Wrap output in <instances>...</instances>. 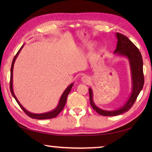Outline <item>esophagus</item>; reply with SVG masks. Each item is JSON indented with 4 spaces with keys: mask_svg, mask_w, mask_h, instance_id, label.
<instances>
[{
    "mask_svg": "<svg viewBox=\"0 0 152 152\" xmlns=\"http://www.w3.org/2000/svg\"><path fill=\"white\" fill-rule=\"evenodd\" d=\"M81 81L82 83H88L90 80H89V78L87 76H83L81 78Z\"/></svg>",
    "mask_w": 152,
    "mask_h": 152,
    "instance_id": "34e87169",
    "label": "esophagus"
}]
</instances>
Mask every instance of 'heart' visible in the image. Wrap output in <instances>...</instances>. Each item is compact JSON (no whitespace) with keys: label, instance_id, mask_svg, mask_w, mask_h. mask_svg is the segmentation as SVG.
Masks as SVG:
<instances>
[{"label":"heart","instance_id":"heart-1","mask_svg":"<svg viewBox=\"0 0 152 152\" xmlns=\"http://www.w3.org/2000/svg\"><path fill=\"white\" fill-rule=\"evenodd\" d=\"M96 45V42H90L89 43V48H91H91H93L94 47H95Z\"/></svg>","mask_w":152,"mask_h":152}]
</instances>
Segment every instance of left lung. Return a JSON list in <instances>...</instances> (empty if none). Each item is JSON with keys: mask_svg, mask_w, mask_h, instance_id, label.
Returning <instances> with one entry per match:
<instances>
[{"mask_svg": "<svg viewBox=\"0 0 152 152\" xmlns=\"http://www.w3.org/2000/svg\"><path fill=\"white\" fill-rule=\"evenodd\" d=\"M118 39L117 46L114 53L115 57L127 58L129 63L131 77V93L124 104L114 110H107L99 108L93 101V93L89 88L90 104L92 108L100 115L104 116H115L127 112L133 105L137 96L143 88L144 78L143 74V61L139 50L129 38L120 33H115Z\"/></svg>", "mask_w": 152, "mask_h": 152, "instance_id": "left-lung-1", "label": "left lung"}]
</instances>
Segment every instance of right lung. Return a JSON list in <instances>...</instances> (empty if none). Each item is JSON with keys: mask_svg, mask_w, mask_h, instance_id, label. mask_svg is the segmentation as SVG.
<instances>
[{"mask_svg": "<svg viewBox=\"0 0 152 152\" xmlns=\"http://www.w3.org/2000/svg\"><path fill=\"white\" fill-rule=\"evenodd\" d=\"M24 45H25V44L23 45L20 49H19V50L18 51V53L15 55V56L14 57V59H13L12 63L11 70H10V91H11L12 95L13 96H14V98L15 99L16 102H18V104L19 105V106H20L21 108L25 113H26V114H27V115L29 116L30 118H33V119H46L53 118L55 117H56V116L59 114L61 111H62V110L63 109L64 105H65V104H66L68 95L69 94V93L70 92L71 89H72V88L74 85V83H70V84L66 88V89L64 90V92L63 93V94L61 96L59 101V102H58L57 106L53 110H52L48 112L42 113V114H34V113H32L29 111H28L27 110L25 109L23 106H22L21 103L19 102L17 97H16L15 95L14 94V89H13V69H14V63H15V61L16 59H17L18 55L19 54V53H20V51L22 50V48H23Z\"/></svg>", "mask_w": 152, "mask_h": 152, "instance_id": "obj_1", "label": "right lung"}]
</instances>
